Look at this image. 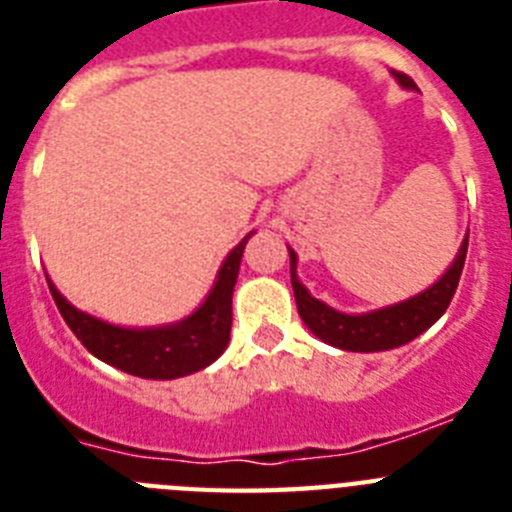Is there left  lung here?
<instances>
[{"label":"left lung","instance_id":"1","mask_svg":"<svg viewBox=\"0 0 512 512\" xmlns=\"http://www.w3.org/2000/svg\"><path fill=\"white\" fill-rule=\"evenodd\" d=\"M392 76L402 89H418L410 76L400 74V71H392ZM467 243L469 233L464 235L459 253L449 264V269L443 271L431 287H425L423 292L408 297V300L369 312H341L336 307L325 305L318 297H312L297 277V253L287 246L297 312H300L302 323L312 330V336L320 338L328 346L341 348V351L374 354V351H390V348L405 346L420 333H425L446 312L456 287H459L461 269H464V259H467Z\"/></svg>","mask_w":512,"mask_h":512}]
</instances>
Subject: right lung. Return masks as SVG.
<instances>
[{
    "label": "right lung",
    "instance_id": "right-lung-1",
    "mask_svg": "<svg viewBox=\"0 0 512 512\" xmlns=\"http://www.w3.org/2000/svg\"><path fill=\"white\" fill-rule=\"evenodd\" d=\"M251 235L253 230L225 256L202 305L176 323L151 325V328H125V325L107 323L71 305L48 274L45 279L58 312L89 354L140 379H179L202 372L228 348L230 325H233V287L241 269L243 248Z\"/></svg>",
    "mask_w": 512,
    "mask_h": 512
}]
</instances>
